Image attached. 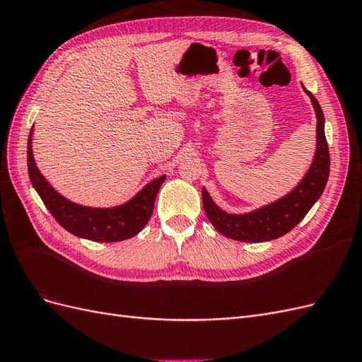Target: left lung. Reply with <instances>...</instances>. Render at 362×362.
<instances>
[{"mask_svg":"<svg viewBox=\"0 0 362 362\" xmlns=\"http://www.w3.org/2000/svg\"><path fill=\"white\" fill-rule=\"evenodd\" d=\"M303 87V86H302ZM305 93L310 96L317 117V144L314 158L308 172L300 182L286 196L278 201L270 202L264 206L249 213L234 214L226 213L218 206L210 193L202 187V204L208 221L222 235H226L238 242L259 243L275 240L286 235L298 225L311 210V206L322 196L327 177H329V149H327L325 137V116L319 101L314 95L303 87Z\"/></svg>","mask_w":362,"mask_h":362,"instance_id":"1","label":"left lung"}]
</instances>
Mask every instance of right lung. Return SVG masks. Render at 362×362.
<instances>
[{
    "instance_id": "right-lung-1",
    "label": "right lung",
    "mask_w": 362,
    "mask_h": 362,
    "mask_svg": "<svg viewBox=\"0 0 362 362\" xmlns=\"http://www.w3.org/2000/svg\"><path fill=\"white\" fill-rule=\"evenodd\" d=\"M33 128L28 136L27 166L33 187L56 221L71 234L92 242H122L134 237L151 218L157 193L166 175L149 181L125 204L100 208L75 204L60 194L40 173L33 156Z\"/></svg>"
}]
</instances>
